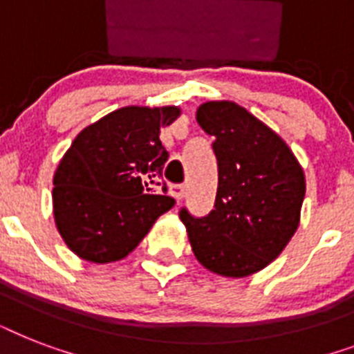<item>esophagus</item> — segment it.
I'll use <instances>...</instances> for the list:
<instances>
[{
	"label": "esophagus",
	"mask_w": 354,
	"mask_h": 354,
	"mask_svg": "<svg viewBox=\"0 0 354 354\" xmlns=\"http://www.w3.org/2000/svg\"><path fill=\"white\" fill-rule=\"evenodd\" d=\"M169 193H171L176 200H182L183 194H185V187H183V185H180V183H174V185H171V187H169Z\"/></svg>",
	"instance_id": "1"
}]
</instances>
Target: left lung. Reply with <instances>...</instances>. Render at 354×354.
<instances>
[{
	"label": "left lung",
	"instance_id": "left-lung-1",
	"mask_svg": "<svg viewBox=\"0 0 354 354\" xmlns=\"http://www.w3.org/2000/svg\"><path fill=\"white\" fill-rule=\"evenodd\" d=\"M196 121L215 138V209L194 218L182 207L180 218L202 266L246 277L268 266L296 233L305 174L288 145L235 102H204Z\"/></svg>",
	"mask_w": 354,
	"mask_h": 354
}]
</instances>
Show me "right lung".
<instances>
[{
  "instance_id": "add662e5",
  "label": "right lung",
  "mask_w": 354,
  "mask_h": 354,
  "mask_svg": "<svg viewBox=\"0 0 354 354\" xmlns=\"http://www.w3.org/2000/svg\"><path fill=\"white\" fill-rule=\"evenodd\" d=\"M178 115L176 106H124L73 139L53 178L55 222L71 252L119 261L176 204L156 193L169 160L160 130Z\"/></svg>"
}]
</instances>
